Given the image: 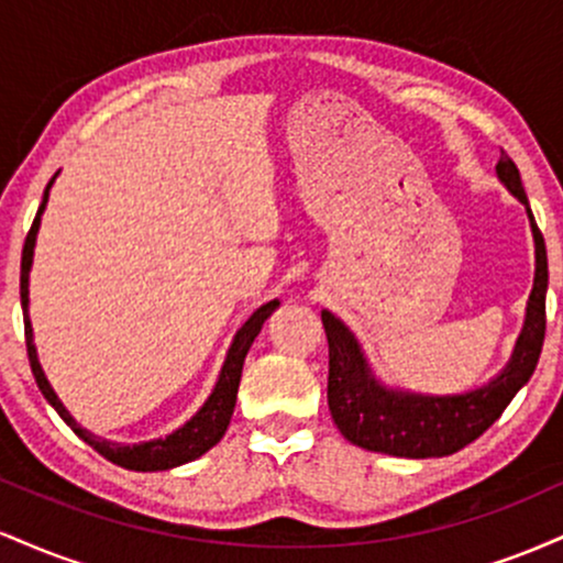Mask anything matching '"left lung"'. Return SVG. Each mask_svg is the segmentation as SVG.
I'll return each mask as SVG.
<instances>
[{"label":"left lung","instance_id":"obj_1","mask_svg":"<svg viewBox=\"0 0 563 563\" xmlns=\"http://www.w3.org/2000/svg\"><path fill=\"white\" fill-rule=\"evenodd\" d=\"M495 169L500 183L527 206L534 238V286L514 354L500 376H495L482 389L466 394L431 397V394L386 389L373 376L354 333L335 314L322 309V325L328 335V407L341 434L357 448L397 457L452 455L479 439L503 416L516 391L532 378L538 367L542 339H545V241L529 209L519 169L508 158V153L500 151Z\"/></svg>","mask_w":563,"mask_h":563}]
</instances>
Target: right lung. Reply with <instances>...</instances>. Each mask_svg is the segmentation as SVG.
I'll return each instance as SVG.
<instances>
[{
  "label": "right lung",
  "mask_w": 563,
  "mask_h": 563,
  "mask_svg": "<svg viewBox=\"0 0 563 563\" xmlns=\"http://www.w3.org/2000/svg\"><path fill=\"white\" fill-rule=\"evenodd\" d=\"M55 177L49 179L47 187H44V198L42 206H38L34 224H31L29 235H25L23 243V256H21V303H23V322H25V349H29V363H31V373H34L36 386L42 389L44 399L55 407L57 416L66 421L74 434L84 439L89 448L100 452L102 457L115 463V466L129 468V471H166L174 466H183V463L196 461V457L209 452L219 439L224 437L228 431L232 410H235V399H238V386H241V373H243V360L249 354L251 344L254 339L260 335L264 320L280 307V301L273 299L267 303H262L249 320L243 322L241 331L235 333L232 344L228 349V357H224L222 373H219L214 391L209 394L203 407L190 418L185 426H179L177 431H172L169 437L164 439H151V442H140V444H119V442H108V439L95 437L92 431L81 429L79 423L74 421V416L63 407L57 394L49 386L47 376H44L42 365H38L36 357V346H34V331H31V320H29V273H31V262H34V245H36V232L38 224H42V214H44V206H47L49 198V187H53Z\"/></svg>",
  "instance_id": "obj_1"
}]
</instances>
